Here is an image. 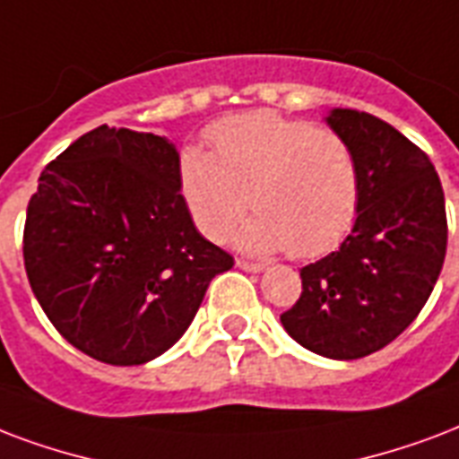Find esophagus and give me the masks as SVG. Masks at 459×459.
<instances>
[{"label":"esophagus","mask_w":459,"mask_h":459,"mask_svg":"<svg viewBox=\"0 0 459 459\" xmlns=\"http://www.w3.org/2000/svg\"><path fill=\"white\" fill-rule=\"evenodd\" d=\"M238 267L243 269V272H253V274H257V272L264 269V264H260V262H250V260H238Z\"/></svg>","instance_id":"34e87169"}]
</instances>
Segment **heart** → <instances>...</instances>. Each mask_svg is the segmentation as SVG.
I'll return each mask as SVG.
<instances>
[{
  "label": "heart",
  "instance_id": "heart-1",
  "mask_svg": "<svg viewBox=\"0 0 459 459\" xmlns=\"http://www.w3.org/2000/svg\"><path fill=\"white\" fill-rule=\"evenodd\" d=\"M206 139L212 153L197 146L180 153V190L209 240L229 236L250 204L240 247L317 257L354 221L359 166L337 132L253 110L212 125Z\"/></svg>",
  "mask_w": 459,
  "mask_h": 459
}]
</instances>
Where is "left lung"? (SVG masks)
<instances>
[{
    "instance_id": "8db88e82",
    "label": "left lung",
    "mask_w": 459,
    "mask_h": 459,
    "mask_svg": "<svg viewBox=\"0 0 459 459\" xmlns=\"http://www.w3.org/2000/svg\"><path fill=\"white\" fill-rule=\"evenodd\" d=\"M325 120L356 156V221L339 250L300 269L303 291L281 325L307 351L351 361L426 306L446 260V197L431 159L393 125L349 108Z\"/></svg>"
}]
</instances>
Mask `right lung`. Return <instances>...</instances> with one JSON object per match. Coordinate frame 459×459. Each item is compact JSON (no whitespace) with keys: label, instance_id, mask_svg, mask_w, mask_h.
Wrapping results in <instances>:
<instances>
[{"label":"right lung","instance_id":"right-lung-1","mask_svg":"<svg viewBox=\"0 0 459 459\" xmlns=\"http://www.w3.org/2000/svg\"><path fill=\"white\" fill-rule=\"evenodd\" d=\"M23 262L55 330L110 366L168 351L209 281L233 267L192 223L173 142L108 125L79 136L40 173Z\"/></svg>","mask_w":459,"mask_h":459}]
</instances>
